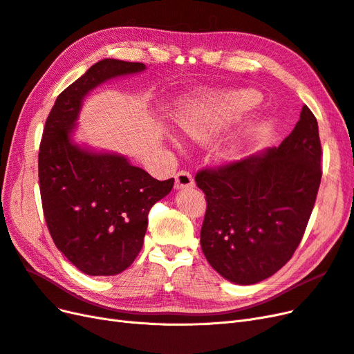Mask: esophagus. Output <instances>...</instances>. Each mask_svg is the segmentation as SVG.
I'll use <instances>...</instances> for the list:
<instances>
[{
  "instance_id": "obj_1",
  "label": "esophagus",
  "mask_w": 354,
  "mask_h": 354,
  "mask_svg": "<svg viewBox=\"0 0 354 354\" xmlns=\"http://www.w3.org/2000/svg\"><path fill=\"white\" fill-rule=\"evenodd\" d=\"M194 186H195V181H194V177H192L190 173H187V171H180V173H177L176 186H174L177 190L190 189Z\"/></svg>"
}]
</instances>
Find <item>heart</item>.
Returning a JSON list of instances; mask_svg holds the SVG:
<instances>
[{
    "mask_svg": "<svg viewBox=\"0 0 354 354\" xmlns=\"http://www.w3.org/2000/svg\"><path fill=\"white\" fill-rule=\"evenodd\" d=\"M260 100L261 95L254 90L209 91L180 103L174 112V124L178 133L189 140L205 143L232 122L238 121L243 113L255 108ZM250 133V130L245 131L218 147V158L224 162L236 158ZM173 143L177 149L180 147L177 140H173Z\"/></svg>",
    "mask_w": 354,
    "mask_h": 354,
    "instance_id": "b5f03b06",
    "label": "heart"
}]
</instances>
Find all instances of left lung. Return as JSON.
<instances>
[{"label":"left lung","mask_w":354,"mask_h":354,"mask_svg":"<svg viewBox=\"0 0 354 354\" xmlns=\"http://www.w3.org/2000/svg\"><path fill=\"white\" fill-rule=\"evenodd\" d=\"M320 158L317 121L303 106L277 147L196 174L207 199L202 252L224 279L254 285L291 260L315 207Z\"/></svg>","instance_id":"obj_1"}]
</instances>
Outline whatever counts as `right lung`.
Here are the masks:
<instances>
[{
  "label": "right lung",
  "mask_w": 354,
  "mask_h": 354,
  "mask_svg": "<svg viewBox=\"0 0 354 354\" xmlns=\"http://www.w3.org/2000/svg\"><path fill=\"white\" fill-rule=\"evenodd\" d=\"M143 63L103 59L56 99L39 145L42 209L57 250L85 274L113 276L143 246L147 214L174 186L133 165L127 156L73 142L84 99L95 87L143 72Z\"/></svg>",
  "instance_id": "1"
}]
</instances>
